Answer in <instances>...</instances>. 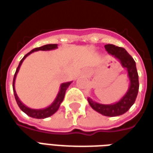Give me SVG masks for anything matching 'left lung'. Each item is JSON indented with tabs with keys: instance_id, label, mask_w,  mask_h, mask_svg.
Wrapping results in <instances>:
<instances>
[{
	"instance_id": "1",
	"label": "left lung",
	"mask_w": 153,
	"mask_h": 153,
	"mask_svg": "<svg viewBox=\"0 0 153 153\" xmlns=\"http://www.w3.org/2000/svg\"><path fill=\"white\" fill-rule=\"evenodd\" d=\"M108 53L114 56V57L120 61V64L123 68H126L128 76L130 81L129 87L127 91L126 94L114 104L110 105H103L93 101L91 98H87L89 105L92 109L101 114L105 116L114 117L119 116L126 113L130 107L134 104L137 98L139 83H138V74H137L136 63L134 58L131 57L123 48L118 47L114 44H106L105 45Z\"/></svg>"
}]
</instances>
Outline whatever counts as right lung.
Masks as SVG:
<instances>
[{"instance_id": "1", "label": "right lung", "mask_w": 153, "mask_h": 153, "mask_svg": "<svg viewBox=\"0 0 153 153\" xmlns=\"http://www.w3.org/2000/svg\"><path fill=\"white\" fill-rule=\"evenodd\" d=\"M57 48V44H46V45H44V46H42V47L36 48H34L33 50H31L30 53H28L25 57H23L22 59H21V61L19 62V66H18V68L16 69V73H15V76H14V79H13V91H14V95H15V98H16V102L18 104L19 109H21L23 112H25L27 115H29L30 117H32V118H35V119H45V118H48V117L51 116V115H53V114L56 113L57 111V109H59V107L61 105L62 100L64 99L65 93H66L67 89L68 88V86L70 85V84H71L72 82L62 83V84L60 85V90H59V92L57 93V97H56V99L54 100V101L50 105L48 106L47 108H44V109H35L27 107V106L25 105H24V104L20 101V100L19 99V97H18L17 94H16V89H15V82H16V76H17V73H18V71H19L20 66H21L22 62H24V60L25 59V57H26L27 56H29L30 54H31L32 53H33V52H36V51H49L53 50V49H56Z\"/></svg>"}]
</instances>
